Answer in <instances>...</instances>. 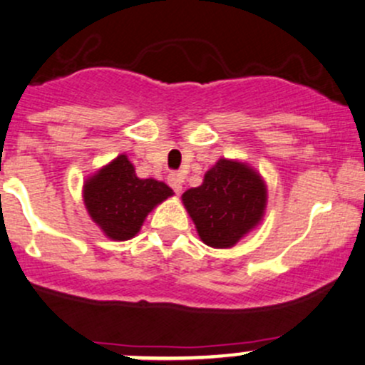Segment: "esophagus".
Listing matches in <instances>:
<instances>
[{
    "instance_id": "34e87169",
    "label": "esophagus",
    "mask_w": 365,
    "mask_h": 365,
    "mask_svg": "<svg viewBox=\"0 0 365 365\" xmlns=\"http://www.w3.org/2000/svg\"><path fill=\"white\" fill-rule=\"evenodd\" d=\"M182 182H183V180H182V176H180V175L173 173V175L168 176V183H170V187L176 192V194H180V192H182Z\"/></svg>"
}]
</instances>
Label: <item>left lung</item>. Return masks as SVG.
I'll use <instances>...</instances> for the list:
<instances>
[{
    "mask_svg": "<svg viewBox=\"0 0 365 365\" xmlns=\"http://www.w3.org/2000/svg\"><path fill=\"white\" fill-rule=\"evenodd\" d=\"M182 201L204 244L232 247L262 220L267 189L250 166L220 159L204 175L202 185L187 190Z\"/></svg>",
    "mask_w": 365,
    "mask_h": 365,
    "instance_id": "obj_1",
    "label": "left lung"
}]
</instances>
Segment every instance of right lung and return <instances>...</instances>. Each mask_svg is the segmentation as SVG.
<instances>
[{"mask_svg":"<svg viewBox=\"0 0 365 365\" xmlns=\"http://www.w3.org/2000/svg\"><path fill=\"white\" fill-rule=\"evenodd\" d=\"M83 195L88 213L103 234L114 241H128L138 234L154 206L173 195V190L158 180H140L123 154L86 180Z\"/></svg>","mask_w":365,"mask_h":365,"instance_id":"right-lung-1","label":"right lung"}]
</instances>
